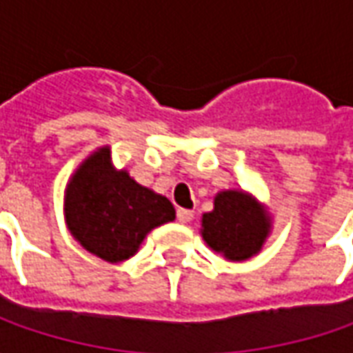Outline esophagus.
Instances as JSON below:
<instances>
[{
	"label": "esophagus",
	"instance_id": "obj_1",
	"mask_svg": "<svg viewBox=\"0 0 353 353\" xmlns=\"http://www.w3.org/2000/svg\"><path fill=\"white\" fill-rule=\"evenodd\" d=\"M176 219L181 223H190L192 219H194V211H190V209H179L176 211Z\"/></svg>",
	"mask_w": 353,
	"mask_h": 353
}]
</instances>
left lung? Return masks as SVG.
I'll list each match as a JSON object with an SVG mask.
<instances>
[{
  "label": "left lung",
  "mask_w": 353,
  "mask_h": 353,
  "mask_svg": "<svg viewBox=\"0 0 353 353\" xmlns=\"http://www.w3.org/2000/svg\"><path fill=\"white\" fill-rule=\"evenodd\" d=\"M271 232V215L252 194L219 192L213 211L201 217V236L213 252L230 261H244L259 254Z\"/></svg>",
  "instance_id": "8db88e82"
}]
</instances>
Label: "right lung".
Returning <instances> with one entry per match:
<instances>
[{
  "label": "right lung",
  "mask_w": 353,
  "mask_h": 353,
  "mask_svg": "<svg viewBox=\"0 0 353 353\" xmlns=\"http://www.w3.org/2000/svg\"><path fill=\"white\" fill-rule=\"evenodd\" d=\"M65 221L80 246L109 263L138 252L145 234L174 221V208L126 171H117L111 150L99 148L80 163L65 188Z\"/></svg>",
  "instance_id": "right-lung-1"
}]
</instances>
